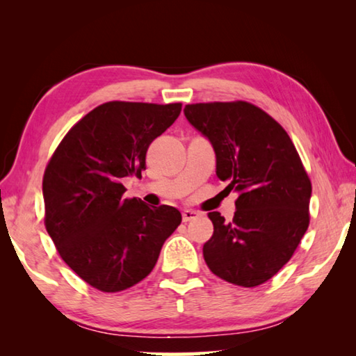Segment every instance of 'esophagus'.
Returning <instances> with one entry per match:
<instances>
[{
    "label": "esophagus",
    "mask_w": 356,
    "mask_h": 356,
    "mask_svg": "<svg viewBox=\"0 0 356 356\" xmlns=\"http://www.w3.org/2000/svg\"><path fill=\"white\" fill-rule=\"evenodd\" d=\"M200 215L196 212V210H191V209H185L184 212H182V220L186 222V221H191V220H195L196 216Z\"/></svg>",
    "instance_id": "1"
}]
</instances>
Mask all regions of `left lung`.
I'll list each match as a JSON object with an SVG mask.
<instances>
[{"label": "left lung", "instance_id": "8db88e82", "mask_svg": "<svg viewBox=\"0 0 356 356\" xmlns=\"http://www.w3.org/2000/svg\"><path fill=\"white\" fill-rule=\"evenodd\" d=\"M188 122L212 144L216 176L238 195L232 221L209 212L204 261L231 284L254 287L280 272L309 225L311 182L276 120L246 102L186 105Z\"/></svg>", "mask_w": 356, "mask_h": 356}]
</instances>
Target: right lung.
<instances>
[{"instance_id":"add662e5","label":"right lung","mask_w":356,"mask_h":356,"mask_svg":"<svg viewBox=\"0 0 356 356\" xmlns=\"http://www.w3.org/2000/svg\"><path fill=\"white\" fill-rule=\"evenodd\" d=\"M180 110L182 104L108 102L69 130L47 166L48 236L63 261L102 292L125 291L146 278L182 221L176 207L122 197V179L141 176L149 144Z\"/></svg>"}]
</instances>
